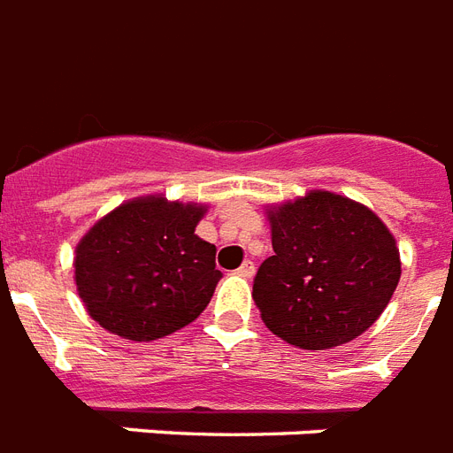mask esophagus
Segmentation results:
<instances>
[{
	"instance_id": "obj_1",
	"label": "esophagus",
	"mask_w": 453,
	"mask_h": 453,
	"mask_svg": "<svg viewBox=\"0 0 453 453\" xmlns=\"http://www.w3.org/2000/svg\"><path fill=\"white\" fill-rule=\"evenodd\" d=\"M254 273H256V268H254V263H251V261H244L240 268H237V275L247 277V280H249V277H254Z\"/></svg>"
}]
</instances>
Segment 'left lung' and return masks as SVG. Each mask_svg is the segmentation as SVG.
I'll return each mask as SVG.
<instances>
[{"mask_svg":"<svg viewBox=\"0 0 453 453\" xmlns=\"http://www.w3.org/2000/svg\"><path fill=\"white\" fill-rule=\"evenodd\" d=\"M275 254L261 263L254 301L275 336L329 350L362 336L393 298L400 249L388 226L329 190L265 209Z\"/></svg>","mask_w":453,"mask_h":453,"instance_id":"obj_1","label":"left lung"}]
</instances>
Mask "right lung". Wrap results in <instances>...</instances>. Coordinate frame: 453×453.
<instances>
[{
  "label": "right lung",
  "mask_w": 453,
  "mask_h": 453,
  "mask_svg": "<svg viewBox=\"0 0 453 453\" xmlns=\"http://www.w3.org/2000/svg\"><path fill=\"white\" fill-rule=\"evenodd\" d=\"M209 206L145 195L88 227L74 284L91 319L129 341H157L202 315L220 280L216 247L195 234Z\"/></svg>",
  "instance_id": "add662e5"
}]
</instances>
